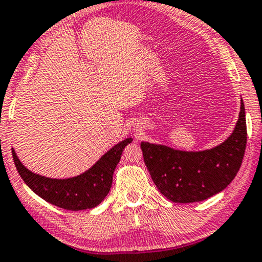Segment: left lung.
<instances>
[{
    "label": "left lung",
    "instance_id": "8db88e82",
    "mask_svg": "<svg viewBox=\"0 0 262 262\" xmlns=\"http://www.w3.org/2000/svg\"><path fill=\"white\" fill-rule=\"evenodd\" d=\"M246 110L223 143L199 151L179 150L165 144L141 142L144 164L165 198L176 203L200 202L223 191L233 181L246 151Z\"/></svg>",
    "mask_w": 262,
    "mask_h": 262
}]
</instances>
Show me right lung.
I'll use <instances>...</instances> for the list:
<instances>
[{
	"label": "right lung",
	"instance_id": "add662e5",
	"mask_svg": "<svg viewBox=\"0 0 262 262\" xmlns=\"http://www.w3.org/2000/svg\"><path fill=\"white\" fill-rule=\"evenodd\" d=\"M132 138H125L101 156L85 172L71 178H49L37 174L23 165L12 148L13 160L25 184L40 199L67 210L91 209L100 205L110 192L113 173L125 147Z\"/></svg>",
	"mask_w": 262,
	"mask_h": 262
}]
</instances>
